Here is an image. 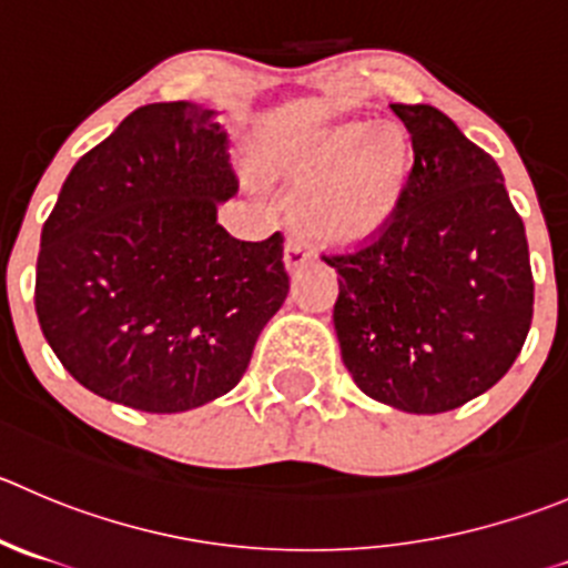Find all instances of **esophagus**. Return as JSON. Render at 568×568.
Instances as JSON below:
<instances>
[{"label":"esophagus","instance_id":"esophagus-1","mask_svg":"<svg viewBox=\"0 0 568 568\" xmlns=\"http://www.w3.org/2000/svg\"><path fill=\"white\" fill-rule=\"evenodd\" d=\"M284 258H287L290 270L304 267V264L312 258V245L306 240H301V236H290L287 251H284Z\"/></svg>","mask_w":568,"mask_h":568}]
</instances>
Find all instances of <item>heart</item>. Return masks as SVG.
Returning <instances> with one entry per match:
<instances>
[{
	"instance_id": "obj_1",
	"label": "heart",
	"mask_w": 568,
	"mask_h": 568,
	"mask_svg": "<svg viewBox=\"0 0 568 568\" xmlns=\"http://www.w3.org/2000/svg\"><path fill=\"white\" fill-rule=\"evenodd\" d=\"M293 164L310 181L298 200L304 229L328 242H356L396 206L407 144L390 125L368 131L365 122H345L306 139Z\"/></svg>"
}]
</instances>
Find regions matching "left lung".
Listing matches in <instances>:
<instances>
[{
    "mask_svg": "<svg viewBox=\"0 0 568 568\" xmlns=\"http://www.w3.org/2000/svg\"><path fill=\"white\" fill-rule=\"evenodd\" d=\"M413 170L379 234L323 256L339 275L334 332L365 396L449 413L510 371L532 323L521 217L496 161L432 105H402Z\"/></svg>",
    "mask_w": 568,
    "mask_h": 568,
    "instance_id": "8db88e82",
    "label": "left lung"
}]
</instances>
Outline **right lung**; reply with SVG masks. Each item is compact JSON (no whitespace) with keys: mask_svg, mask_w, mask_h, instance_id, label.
Returning <instances> with one entry per match:
<instances>
[{"mask_svg":"<svg viewBox=\"0 0 568 568\" xmlns=\"http://www.w3.org/2000/svg\"><path fill=\"white\" fill-rule=\"evenodd\" d=\"M217 111L153 102L72 166L41 231L36 312L63 368L108 402L186 413L225 396L290 293L284 236L217 223L234 197Z\"/></svg>","mask_w":568,"mask_h":568,"instance_id":"right-lung-1","label":"right lung"}]
</instances>
